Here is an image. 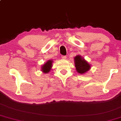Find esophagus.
Wrapping results in <instances>:
<instances>
[{"label": "esophagus", "instance_id": "esophagus-1", "mask_svg": "<svg viewBox=\"0 0 121 121\" xmlns=\"http://www.w3.org/2000/svg\"><path fill=\"white\" fill-rule=\"evenodd\" d=\"M61 58H62V59H66L67 58V57H66V56L62 55V56H61Z\"/></svg>", "mask_w": 121, "mask_h": 121}]
</instances>
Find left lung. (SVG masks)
<instances>
[{
	"instance_id": "8db88e82",
	"label": "left lung",
	"mask_w": 121,
	"mask_h": 121,
	"mask_svg": "<svg viewBox=\"0 0 121 121\" xmlns=\"http://www.w3.org/2000/svg\"><path fill=\"white\" fill-rule=\"evenodd\" d=\"M74 65L76 71L80 74L86 73L91 68L90 65L80 55H77L74 57Z\"/></svg>"
}]
</instances>
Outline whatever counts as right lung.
Returning a JSON list of instances; mask_svg holds the SVG:
<instances>
[{
    "mask_svg": "<svg viewBox=\"0 0 121 121\" xmlns=\"http://www.w3.org/2000/svg\"><path fill=\"white\" fill-rule=\"evenodd\" d=\"M52 62L53 61L52 60H49L43 65V66L41 67V70L43 72V73H48V72H50L52 67Z\"/></svg>",
    "mask_w": 121,
    "mask_h": 121,
    "instance_id": "1",
    "label": "right lung"
}]
</instances>
